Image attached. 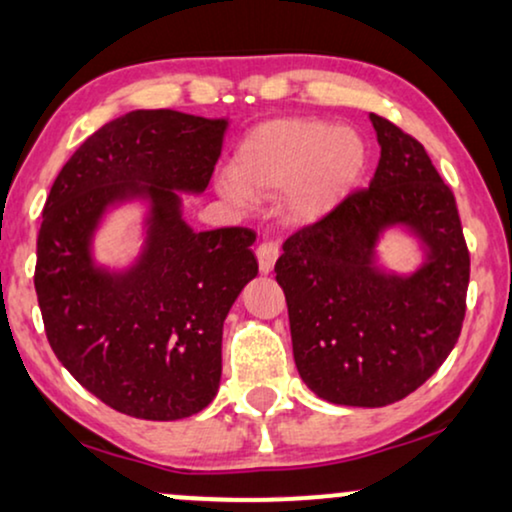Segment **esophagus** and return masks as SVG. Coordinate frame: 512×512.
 Returning <instances> with one entry per match:
<instances>
[{
  "label": "esophagus",
  "mask_w": 512,
  "mask_h": 512,
  "mask_svg": "<svg viewBox=\"0 0 512 512\" xmlns=\"http://www.w3.org/2000/svg\"><path fill=\"white\" fill-rule=\"evenodd\" d=\"M255 252H257V262H260V271L262 274H269V271L274 269L278 255H281V248H278V243L274 241H262L257 245Z\"/></svg>",
  "instance_id": "1"
}]
</instances>
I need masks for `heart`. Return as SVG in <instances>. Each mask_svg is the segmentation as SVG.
Wrapping results in <instances>:
<instances>
[{"label": "heart", "instance_id": "obj_1", "mask_svg": "<svg viewBox=\"0 0 512 512\" xmlns=\"http://www.w3.org/2000/svg\"><path fill=\"white\" fill-rule=\"evenodd\" d=\"M366 170V146L352 129L323 120H274L243 139L234 155V177L222 191L238 205L294 186L288 210L316 219L333 210Z\"/></svg>", "mask_w": 512, "mask_h": 512}]
</instances>
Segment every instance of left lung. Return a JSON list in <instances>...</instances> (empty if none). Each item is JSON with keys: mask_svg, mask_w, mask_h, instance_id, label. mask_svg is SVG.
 <instances>
[{"mask_svg": "<svg viewBox=\"0 0 512 512\" xmlns=\"http://www.w3.org/2000/svg\"><path fill=\"white\" fill-rule=\"evenodd\" d=\"M380 160L366 189L283 243L286 293L302 380L331 404L387 406L418 390L454 349L465 319L470 252L456 198L423 144L371 113ZM409 225L429 262L401 279L372 267L387 225Z\"/></svg>", "mask_w": 512, "mask_h": 512, "instance_id": "8db88e82", "label": "left lung"}]
</instances>
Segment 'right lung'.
<instances>
[{"label":"right lung","mask_w":512,"mask_h":512,"mask_svg":"<svg viewBox=\"0 0 512 512\" xmlns=\"http://www.w3.org/2000/svg\"><path fill=\"white\" fill-rule=\"evenodd\" d=\"M226 120L132 111L103 125L58 172L37 236L44 331L70 375L111 409L144 420L203 411L222 378V328L257 276L255 231H196L177 191L208 189ZM152 200L149 241L125 275L94 268L88 243L108 204Z\"/></svg>","instance_id":"add662e5"}]
</instances>
